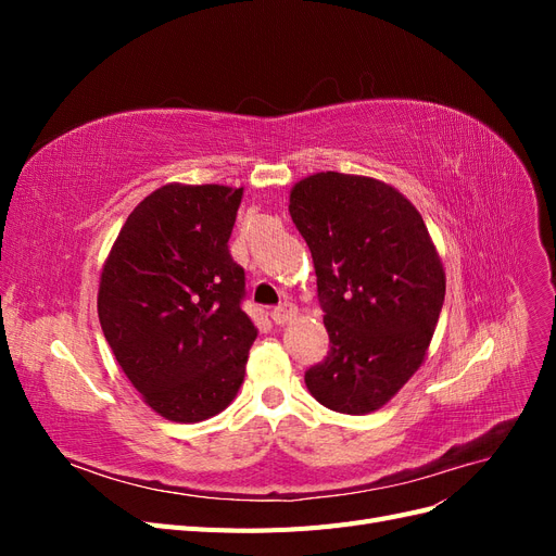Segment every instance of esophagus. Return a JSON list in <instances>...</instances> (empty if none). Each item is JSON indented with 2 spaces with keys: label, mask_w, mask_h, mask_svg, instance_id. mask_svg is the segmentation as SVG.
<instances>
[{
  "label": "esophagus",
  "mask_w": 556,
  "mask_h": 556,
  "mask_svg": "<svg viewBox=\"0 0 556 556\" xmlns=\"http://www.w3.org/2000/svg\"><path fill=\"white\" fill-rule=\"evenodd\" d=\"M294 317H296V306H292V304H280L278 308L271 311V319L276 325H288Z\"/></svg>",
  "instance_id": "34e87169"
}]
</instances>
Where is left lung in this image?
<instances>
[{
    "label": "left lung",
    "instance_id": "left-lung-1",
    "mask_svg": "<svg viewBox=\"0 0 556 556\" xmlns=\"http://www.w3.org/2000/svg\"><path fill=\"white\" fill-rule=\"evenodd\" d=\"M325 308L329 355L306 387L325 408L380 410L427 359L445 268L422 215L390 182L319 172L290 190Z\"/></svg>",
    "mask_w": 556,
    "mask_h": 556
}]
</instances>
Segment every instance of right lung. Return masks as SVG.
<instances>
[{
	"mask_svg": "<svg viewBox=\"0 0 556 556\" xmlns=\"http://www.w3.org/2000/svg\"><path fill=\"white\" fill-rule=\"evenodd\" d=\"M243 188L166 182L129 213L99 276L97 313L123 374L178 425L239 394L257 327L227 241Z\"/></svg>",
	"mask_w": 556,
	"mask_h": 556,
	"instance_id": "right-lung-1",
	"label": "right lung"
}]
</instances>
